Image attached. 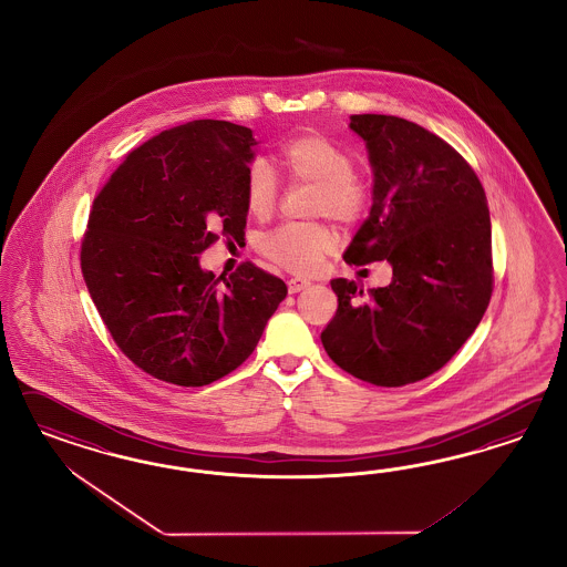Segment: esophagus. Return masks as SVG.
I'll list each match as a JSON object with an SVG mask.
<instances>
[{
    "label": "esophagus",
    "mask_w": 567,
    "mask_h": 567,
    "mask_svg": "<svg viewBox=\"0 0 567 567\" xmlns=\"http://www.w3.org/2000/svg\"><path fill=\"white\" fill-rule=\"evenodd\" d=\"M287 287H289V292H299L303 291V289H308L309 282L308 280H303V278H289L287 280Z\"/></svg>",
    "instance_id": "34e87169"
}]
</instances>
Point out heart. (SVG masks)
<instances>
[{"mask_svg": "<svg viewBox=\"0 0 567 567\" xmlns=\"http://www.w3.org/2000/svg\"><path fill=\"white\" fill-rule=\"evenodd\" d=\"M278 162L292 181L316 185L313 216H328L334 223L353 226L363 220L370 207V193L355 172L353 155L337 141L308 131L285 141ZM245 207L256 218H268L278 202V183L272 166L258 157L243 178ZM337 235L327 224H282L258 240L259 254L291 275L316 272L322 259L334 249Z\"/></svg>", "mask_w": 567, "mask_h": 567, "instance_id": "obj_1", "label": "heart"}]
</instances>
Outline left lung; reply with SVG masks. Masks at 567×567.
Listing matches in <instances>:
<instances>
[{"mask_svg":"<svg viewBox=\"0 0 567 567\" xmlns=\"http://www.w3.org/2000/svg\"><path fill=\"white\" fill-rule=\"evenodd\" d=\"M349 126L368 147L374 204L343 258L386 259L393 280L368 295L330 280L339 308L322 344L351 377L403 386L441 370L481 324L495 282L491 216L476 172L424 126L384 114Z\"/></svg>","mask_w":567,"mask_h":567,"instance_id":"obj_1","label":"left lung"}]
</instances>
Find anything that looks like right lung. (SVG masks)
I'll return each mask as SVG.
<instances>
[{
	"label": "right lung",
	"mask_w": 567,
	"mask_h": 567,
	"mask_svg": "<svg viewBox=\"0 0 567 567\" xmlns=\"http://www.w3.org/2000/svg\"><path fill=\"white\" fill-rule=\"evenodd\" d=\"M256 145L247 126L187 122L128 152L93 199L86 289L114 343L150 377L204 386L230 374L287 297L251 261L228 278L199 266L214 240L245 237L243 178Z\"/></svg>",
	"instance_id": "1"
}]
</instances>
